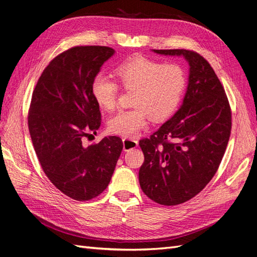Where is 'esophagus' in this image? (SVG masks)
<instances>
[{"mask_svg": "<svg viewBox=\"0 0 257 257\" xmlns=\"http://www.w3.org/2000/svg\"><path fill=\"white\" fill-rule=\"evenodd\" d=\"M122 146L124 152H128V151L134 150L138 147V141L134 139H122Z\"/></svg>", "mask_w": 257, "mask_h": 257, "instance_id": "esophagus-1", "label": "esophagus"}]
</instances>
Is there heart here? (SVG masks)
<instances>
[{"mask_svg": "<svg viewBox=\"0 0 257 257\" xmlns=\"http://www.w3.org/2000/svg\"><path fill=\"white\" fill-rule=\"evenodd\" d=\"M114 77L120 87L134 90L131 109L120 110L110 117L108 130L111 134L133 138L149 126L150 117L155 121L166 119L178 108L186 89L185 70L177 64H162L143 56L133 57L117 65ZM117 84L103 75L94 77L91 94L104 110L116 105Z\"/></svg>", "mask_w": 257, "mask_h": 257, "instance_id": "1", "label": "heart"}]
</instances>
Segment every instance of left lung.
I'll use <instances>...</instances> for the list:
<instances>
[{
    "mask_svg": "<svg viewBox=\"0 0 257 257\" xmlns=\"http://www.w3.org/2000/svg\"><path fill=\"white\" fill-rule=\"evenodd\" d=\"M182 56L189 64L188 87L180 108L139 146L142 191L162 205L192 199L213 178L231 131V111L218 77L205 58L188 50H152Z\"/></svg>",
    "mask_w": 257,
    "mask_h": 257,
    "instance_id": "1",
    "label": "left lung"
}]
</instances>
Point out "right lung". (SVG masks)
<instances>
[{"mask_svg": "<svg viewBox=\"0 0 257 257\" xmlns=\"http://www.w3.org/2000/svg\"><path fill=\"white\" fill-rule=\"evenodd\" d=\"M114 54V49L96 45L65 51L43 70L32 93L28 127L38 160L51 182L77 201L107 188L122 150L115 136L89 147L82 142L101 126L91 84Z\"/></svg>", "mask_w": 257, "mask_h": 257, "instance_id": "obj_1", "label": "right lung"}]
</instances>
